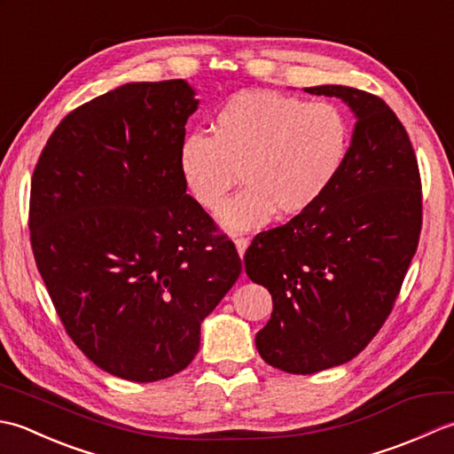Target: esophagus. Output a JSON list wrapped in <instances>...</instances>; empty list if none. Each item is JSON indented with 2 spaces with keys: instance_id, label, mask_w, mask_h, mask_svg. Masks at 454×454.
Instances as JSON below:
<instances>
[{
  "instance_id": "esophagus-1",
  "label": "esophagus",
  "mask_w": 454,
  "mask_h": 454,
  "mask_svg": "<svg viewBox=\"0 0 454 454\" xmlns=\"http://www.w3.org/2000/svg\"><path fill=\"white\" fill-rule=\"evenodd\" d=\"M234 244H236V247H238V254H239V257H244L246 249H247V246H249V239H247L246 236H238V234H234Z\"/></svg>"
}]
</instances>
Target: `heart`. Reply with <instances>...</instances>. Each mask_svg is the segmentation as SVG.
Returning <instances> with one entry per match:
<instances>
[{
	"mask_svg": "<svg viewBox=\"0 0 454 454\" xmlns=\"http://www.w3.org/2000/svg\"><path fill=\"white\" fill-rule=\"evenodd\" d=\"M212 137L181 144L179 171L189 192L218 212L239 178L247 187L220 212L228 228L302 215L320 200L345 163L351 129L340 107L277 91H239L212 119Z\"/></svg>",
	"mask_w": 454,
	"mask_h": 454,
	"instance_id": "1",
	"label": "heart"
}]
</instances>
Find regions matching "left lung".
I'll list each match as a JSON object with an SVG mask.
<instances>
[{
	"mask_svg": "<svg viewBox=\"0 0 454 454\" xmlns=\"http://www.w3.org/2000/svg\"><path fill=\"white\" fill-rule=\"evenodd\" d=\"M356 124L340 176L286 224L257 234L244 265L273 296L255 345L263 361L312 374L359 355L390 316L419 244L423 202L416 152L379 95L320 85Z\"/></svg>",
	"mask_w": 454,
	"mask_h": 454,
	"instance_id": "8db88e82",
	"label": "left lung"
}]
</instances>
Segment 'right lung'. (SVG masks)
Returning a JSON list of instances; mask_svg holds the SVG:
<instances>
[{"label": "right lung", "instance_id": "add662e5", "mask_svg": "<svg viewBox=\"0 0 454 454\" xmlns=\"http://www.w3.org/2000/svg\"><path fill=\"white\" fill-rule=\"evenodd\" d=\"M183 80L127 83L67 113L31 179L35 262L66 333L99 369L169 379L242 259L179 171L197 99Z\"/></svg>", "mask_w": 454, "mask_h": 454}]
</instances>
